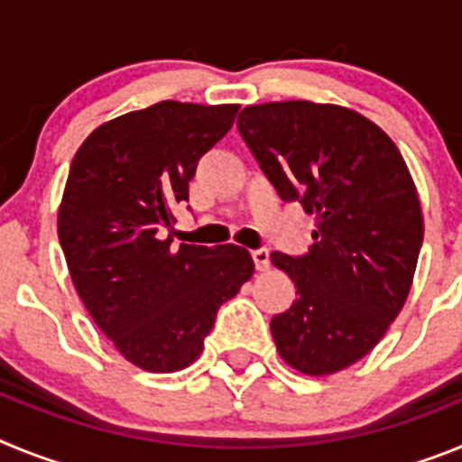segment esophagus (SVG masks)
<instances>
[{"instance_id": "esophagus-1", "label": "esophagus", "mask_w": 462, "mask_h": 462, "mask_svg": "<svg viewBox=\"0 0 462 462\" xmlns=\"http://www.w3.org/2000/svg\"><path fill=\"white\" fill-rule=\"evenodd\" d=\"M252 259L256 263V271H268L271 266V252L266 247H259V250H252Z\"/></svg>"}]
</instances>
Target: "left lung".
<instances>
[{
  "label": "left lung",
  "mask_w": 462,
  "mask_h": 462,
  "mask_svg": "<svg viewBox=\"0 0 462 462\" xmlns=\"http://www.w3.org/2000/svg\"><path fill=\"white\" fill-rule=\"evenodd\" d=\"M238 132L282 196L317 215L308 254L273 252L298 298L271 321L277 352L321 377L363 358L407 300L423 243L405 159L361 113L273 101L243 108Z\"/></svg>",
  "instance_id": "left-lung-1"
}]
</instances>
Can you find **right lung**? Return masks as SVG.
<instances>
[{
    "instance_id": "add662e5",
    "label": "right lung",
    "mask_w": 462,
    "mask_h": 462,
    "mask_svg": "<svg viewBox=\"0 0 462 462\" xmlns=\"http://www.w3.org/2000/svg\"><path fill=\"white\" fill-rule=\"evenodd\" d=\"M238 108L159 101L94 129L71 162L57 234L73 287L117 352L148 373L194 363L217 310L254 273L238 245L171 240L199 159Z\"/></svg>"
}]
</instances>
